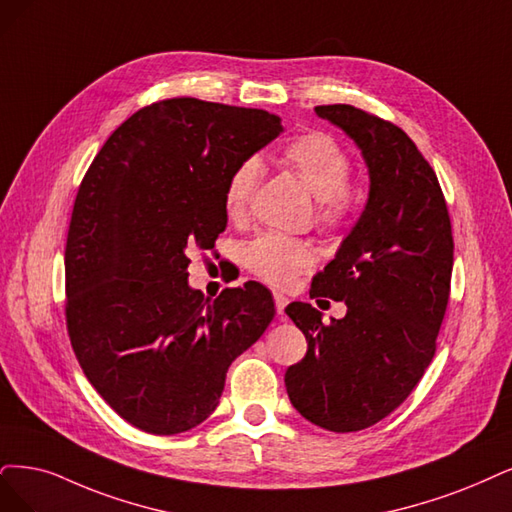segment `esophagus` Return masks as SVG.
<instances>
[{"label": "esophagus", "instance_id": "obj_1", "mask_svg": "<svg viewBox=\"0 0 512 512\" xmlns=\"http://www.w3.org/2000/svg\"><path fill=\"white\" fill-rule=\"evenodd\" d=\"M274 304H276V312L278 314H285V308L289 304V299L282 295V293H274Z\"/></svg>", "mask_w": 512, "mask_h": 512}]
</instances>
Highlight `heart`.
Masks as SVG:
<instances>
[{
	"instance_id": "b5f03b06",
	"label": "heart",
	"mask_w": 512,
	"mask_h": 512,
	"mask_svg": "<svg viewBox=\"0 0 512 512\" xmlns=\"http://www.w3.org/2000/svg\"><path fill=\"white\" fill-rule=\"evenodd\" d=\"M285 158L318 198L320 219L331 225L342 221L352 200L348 192L352 166L346 149L327 132H306L287 145ZM259 179V158H246L232 170L223 194L225 213L232 219H240L249 211ZM312 261L314 251L308 242L282 234H261L244 249L246 268L274 287H289Z\"/></svg>"
}]
</instances>
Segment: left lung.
Wrapping results in <instances>:
<instances>
[{"label":"left lung","instance_id":"1","mask_svg":"<svg viewBox=\"0 0 512 512\" xmlns=\"http://www.w3.org/2000/svg\"><path fill=\"white\" fill-rule=\"evenodd\" d=\"M314 111L361 149L369 198L310 289L346 301V316L325 325L304 301L285 310L308 342L285 384L308 422L354 432L399 407L432 361L449 299L451 221L437 175L399 126L352 105Z\"/></svg>","mask_w":512,"mask_h":512}]
</instances>
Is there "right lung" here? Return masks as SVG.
<instances>
[{
	"instance_id": "1",
	"label": "right lung",
	"mask_w": 512,
	"mask_h": 512,
	"mask_svg": "<svg viewBox=\"0 0 512 512\" xmlns=\"http://www.w3.org/2000/svg\"><path fill=\"white\" fill-rule=\"evenodd\" d=\"M282 130L263 109L168 99L132 113L88 168L65 249L67 331L88 382L139 430L204 422L272 323L255 280L215 301L189 287L187 249L215 244L232 170Z\"/></svg>"
}]
</instances>
